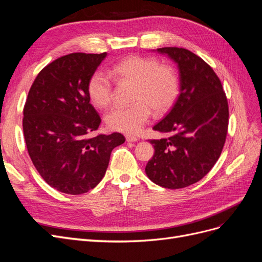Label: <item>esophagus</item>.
<instances>
[{
	"label": "esophagus",
	"instance_id": "34e87169",
	"mask_svg": "<svg viewBox=\"0 0 262 262\" xmlns=\"http://www.w3.org/2000/svg\"><path fill=\"white\" fill-rule=\"evenodd\" d=\"M125 140H126V142H137L139 139L137 137L131 136V134H126Z\"/></svg>",
	"mask_w": 262,
	"mask_h": 262
}]
</instances>
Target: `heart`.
Wrapping results in <instances>:
<instances>
[{"label":"heart","mask_w":262,"mask_h":262,"mask_svg":"<svg viewBox=\"0 0 262 262\" xmlns=\"http://www.w3.org/2000/svg\"><path fill=\"white\" fill-rule=\"evenodd\" d=\"M118 82L134 84L133 101L129 107L116 106L106 114L105 120L112 130L125 133L138 132L152 115H163L171 108L178 92V76L171 67L160 64L153 58L130 55L110 70ZM93 104L104 108L113 99L114 86L110 76L97 71L87 85Z\"/></svg>","instance_id":"heart-1"}]
</instances>
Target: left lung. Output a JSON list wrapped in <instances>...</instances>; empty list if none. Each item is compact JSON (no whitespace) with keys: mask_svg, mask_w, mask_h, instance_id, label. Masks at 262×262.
<instances>
[{"mask_svg":"<svg viewBox=\"0 0 262 262\" xmlns=\"http://www.w3.org/2000/svg\"><path fill=\"white\" fill-rule=\"evenodd\" d=\"M156 51L177 64L180 94L153 126L169 138L149 140L155 152L145 172L158 186L180 189L201 180L217 162L226 140L228 104L220 78L200 57L176 47Z\"/></svg>","mask_w":262,"mask_h":262,"instance_id":"left-lung-1","label":"left lung"}]
</instances>
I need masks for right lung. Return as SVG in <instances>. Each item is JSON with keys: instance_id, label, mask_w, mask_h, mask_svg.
Here are the masks:
<instances>
[{"instance_id": "obj_1", "label": "right lung", "mask_w": 262, "mask_h": 262, "mask_svg": "<svg viewBox=\"0 0 262 262\" xmlns=\"http://www.w3.org/2000/svg\"><path fill=\"white\" fill-rule=\"evenodd\" d=\"M107 53H71L45 67L24 107L23 131L28 154L43 180L67 194H82L105 176L121 133L91 134L101 119L87 85Z\"/></svg>"}]
</instances>
